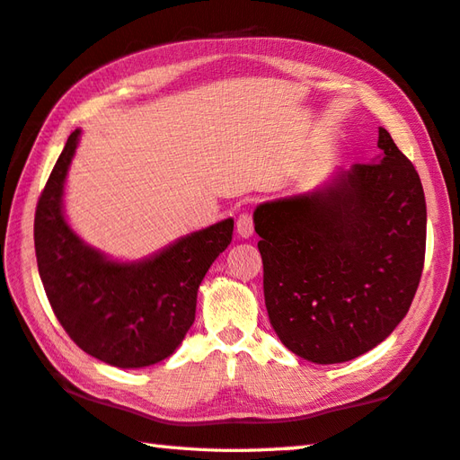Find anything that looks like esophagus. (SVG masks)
Here are the masks:
<instances>
[{
	"label": "esophagus",
	"mask_w": 460,
	"mask_h": 460,
	"mask_svg": "<svg viewBox=\"0 0 460 460\" xmlns=\"http://www.w3.org/2000/svg\"><path fill=\"white\" fill-rule=\"evenodd\" d=\"M236 230H238V236L242 238H250L252 234H254V220H252V214L248 212L240 214L236 218Z\"/></svg>",
	"instance_id": "obj_1"
}]
</instances>
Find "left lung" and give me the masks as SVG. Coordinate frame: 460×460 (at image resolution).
<instances>
[{"instance_id": "left-lung-1", "label": "left lung", "mask_w": 460, "mask_h": 460, "mask_svg": "<svg viewBox=\"0 0 460 460\" xmlns=\"http://www.w3.org/2000/svg\"><path fill=\"white\" fill-rule=\"evenodd\" d=\"M377 163L254 212L270 323L289 351L341 363L407 315L420 282L427 204L413 163L379 128Z\"/></svg>"}]
</instances>
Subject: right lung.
<instances>
[{
    "label": "right lung",
    "instance_id": "right-lung-1",
    "mask_svg": "<svg viewBox=\"0 0 460 460\" xmlns=\"http://www.w3.org/2000/svg\"><path fill=\"white\" fill-rule=\"evenodd\" d=\"M77 140L73 130L37 200V268L55 317L83 351L115 367H146L172 355L190 330L196 292L232 242L234 220L194 232L140 264L105 260L63 218V182Z\"/></svg>",
    "mask_w": 460,
    "mask_h": 460
}]
</instances>
